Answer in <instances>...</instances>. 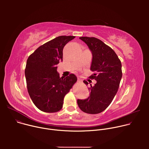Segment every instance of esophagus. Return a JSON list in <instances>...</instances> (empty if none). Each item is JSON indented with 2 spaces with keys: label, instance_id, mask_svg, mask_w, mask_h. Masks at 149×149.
<instances>
[{
  "label": "esophagus",
  "instance_id": "1",
  "mask_svg": "<svg viewBox=\"0 0 149 149\" xmlns=\"http://www.w3.org/2000/svg\"><path fill=\"white\" fill-rule=\"evenodd\" d=\"M78 82H81V80L79 79V78H78Z\"/></svg>",
  "mask_w": 149,
  "mask_h": 149
}]
</instances>
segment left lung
Instances as JSON below:
<instances>
[{
	"label": "left lung",
	"mask_w": 149,
	"mask_h": 149,
	"mask_svg": "<svg viewBox=\"0 0 149 149\" xmlns=\"http://www.w3.org/2000/svg\"><path fill=\"white\" fill-rule=\"evenodd\" d=\"M92 52L90 70L94 72L89 78L96 81L88 88L90 96L86 100H77L79 109L84 113L95 114L107 109L114 98L122 77L121 63L114 50L94 37H80ZM90 83L91 80L88 79ZM84 83L88 86V82Z\"/></svg>",
	"instance_id": "left-lung-1"
}]
</instances>
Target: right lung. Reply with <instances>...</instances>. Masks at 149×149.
Here are the masks:
<instances>
[{
  "label": "right lung",
  "mask_w": 149,
  "mask_h": 149,
  "mask_svg": "<svg viewBox=\"0 0 149 149\" xmlns=\"http://www.w3.org/2000/svg\"><path fill=\"white\" fill-rule=\"evenodd\" d=\"M74 36H59L38 48L28 58L25 74L28 91L36 107L45 113L62 108L63 98L77 82L71 74L59 77L57 65L62 61L63 49Z\"/></svg>",
  "instance_id": "right-lung-1"
}]
</instances>
